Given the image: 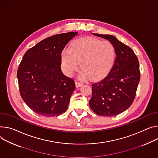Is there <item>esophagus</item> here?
<instances>
[{
  "instance_id": "obj_1",
  "label": "esophagus",
  "mask_w": 158,
  "mask_h": 158,
  "mask_svg": "<svg viewBox=\"0 0 158 158\" xmlns=\"http://www.w3.org/2000/svg\"><path fill=\"white\" fill-rule=\"evenodd\" d=\"M75 83H76V87H77V88L81 87V85H82V83H81V82H78V81H76V82H75Z\"/></svg>"
}]
</instances>
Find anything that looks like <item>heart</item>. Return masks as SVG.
Masks as SVG:
<instances>
[{
    "mask_svg": "<svg viewBox=\"0 0 158 158\" xmlns=\"http://www.w3.org/2000/svg\"><path fill=\"white\" fill-rule=\"evenodd\" d=\"M115 56V50L110 42L84 37L72 42L70 50H63L61 65L64 73L72 76L77 71L81 63V78L98 80L110 73Z\"/></svg>",
    "mask_w": 158,
    "mask_h": 158,
    "instance_id": "obj_1",
    "label": "heart"
}]
</instances>
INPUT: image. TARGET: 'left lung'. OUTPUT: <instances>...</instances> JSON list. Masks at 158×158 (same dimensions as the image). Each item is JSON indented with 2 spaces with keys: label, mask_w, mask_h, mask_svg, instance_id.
Listing matches in <instances>:
<instances>
[{
  "label": "left lung",
  "mask_w": 158,
  "mask_h": 158,
  "mask_svg": "<svg viewBox=\"0 0 158 158\" xmlns=\"http://www.w3.org/2000/svg\"><path fill=\"white\" fill-rule=\"evenodd\" d=\"M93 35L110 41L117 56L108 74L92 84L89 106L98 115L116 116L130 107L135 99L140 78L139 63L132 48L115 36Z\"/></svg>",
  "instance_id": "8db88e82"
}]
</instances>
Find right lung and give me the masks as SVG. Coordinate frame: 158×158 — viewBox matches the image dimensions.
I'll use <instances>...</instances> for the list:
<instances>
[{
	"label": "right lung",
	"mask_w": 158,
	"mask_h": 158,
	"mask_svg": "<svg viewBox=\"0 0 158 158\" xmlns=\"http://www.w3.org/2000/svg\"><path fill=\"white\" fill-rule=\"evenodd\" d=\"M55 35L28 50L19 64L17 77L21 96L34 112L45 117L65 112L76 88L74 81L61 70V53L77 35Z\"/></svg>",
	"instance_id": "obj_1"
}]
</instances>
